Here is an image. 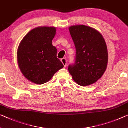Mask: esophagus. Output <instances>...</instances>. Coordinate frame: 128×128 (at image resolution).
<instances>
[{
	"instance_id": "esophagus-1",
	"label": "esophagus",
	"mask_w": 128,
	"mask_h": 128,
	"mask_svg": "<svg viewBox=\"0 0 128 128\" xmlns=\"http://www.w3.org/2000/svg\"><path fill=\"white\" fill-rule=\"evenodd\" d=\"M61 62H62V64H64V68H66V66H67V60H66V59L62 58L61 60Z\"/></svg>"
}]
</instances>
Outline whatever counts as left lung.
<instances>
[{"label":"left lung","instance_id":"left-lung-1","mask_svg":"<svg viewBox=\"0 0 128 128\" xmlns=\"http://www.w3.org/2000/svg\"><path fill=\"white\" fill-rule=\"evenodd\" d=\"M69 31L76 56L74 64L68 66V72L80 86L95 83L107 68L108 53L105 39L97 30L86 26H72Z\"/></svg>","mask_w":128,"mask_h":128}]
</instances>
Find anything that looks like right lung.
I'll use <instances>...</instances> for the list:
<instances>
[{
  "label": "right lung",
  "instance_id": "obj_1",
  "mask_svg": "<svg viewBox=\"0 0 128 128\" xmlns=\"http://www.w3.org/2000/svg\"><path fill=\"white\" fill-rule=\"evenodd\" d=\"M56 34V27H37L21 41L17 52L18 63L23 76L31 82L46 83L64 68L56 57L57 50L52 44Z\"/></svg>",
  "mask_w": 128,
  "mask_h": 128
}]
</instances>
